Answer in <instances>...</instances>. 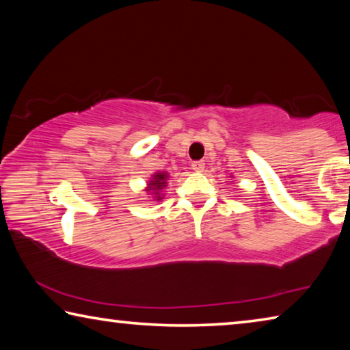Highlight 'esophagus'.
Wrapping results in <instances>:
<instances>
[{
    "label": "esophagus",
    "mask_w": 350,
    "mask_h": 350,
    "mask_svg": "<svg viewBox=\"0 0 350 350\" xmlns=\"http://www.w3.org/2000/svg\"><path fill=\"white\" fill-rule=\"evenodd\" d=\"M191 168L196 171V173H202L204 168H205V162L204 161H196L191 163Z\"/></svg>",
    "instance_id": "esophagus-1"
}]
</instances>
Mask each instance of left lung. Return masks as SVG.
<instances>
[{"label": "left lung", "instance_id": "8db88e82", "mask_svg": "<svg viewBox=\"0 0 350 350\" xmlns=\"http://www.w3.org/2000/svg\"><path fill=\"white\" fill-rule=\"evenodd\" d=\"M232 177H233V176H232Z\"/></svg>", "mask_w": 350, "mask_h": 350}]
</instances>
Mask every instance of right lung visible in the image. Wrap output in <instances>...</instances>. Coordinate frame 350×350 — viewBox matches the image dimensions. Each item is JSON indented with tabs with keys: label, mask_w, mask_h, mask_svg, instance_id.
<instances>
[{
	"label": "right lung",
	"mask_w": 350,
	"mask_h": 350,
	"mask_svg": "<svg viewBox=\"0 0 350 350\" xmlns=\"http://www.w3.org/2000/svg\"><path fill=\"white\" fill-rule=\"evenodd\" d=\"M170 173L167 171H156L151 174L150 179L146 182V187L144 191L148 194V198H151L154 202H162L165 196V189L168 187Z\"/></svg>",
	"instance_id": "obj_1"
}]
</instances>
